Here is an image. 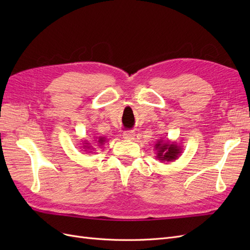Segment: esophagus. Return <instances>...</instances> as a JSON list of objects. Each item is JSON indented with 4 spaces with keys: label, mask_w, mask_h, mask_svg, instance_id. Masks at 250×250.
<instances>
[{
    "label": "esophagus",
    "mask_w": 250,
    "mask_h": 250,
    "mask_svg": "<svg viewBox=\"0 0 250 250\" xmlns=\"http://www.w3.org/2000/svg\"><path fill=\"white\" fill-rule=\"evenodd\" d=\"M135 137V132L131 131V130H128V131H124L123 132V138L125 140H133Z\"/></svg>",
    "instance_id": "obj_1"
}]
</instances>
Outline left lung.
<instances>
[{"mask_svg": "<svg viewBox=\"0 0 250 250\" xmlns=\"http://www.w3.org/2000/svg\"><path fill=\"white\" fill-rule=\"evenodd\" d=\"M155 149L157 150L156 157L162 162H172L176 160L181 153V148L175 143H164L163 140H160L156 143Z\"/></svg>", "mask_w": 250, "mask_h": 250, "instance_id": "obj_1", "label": "left lung"}]
</instances>
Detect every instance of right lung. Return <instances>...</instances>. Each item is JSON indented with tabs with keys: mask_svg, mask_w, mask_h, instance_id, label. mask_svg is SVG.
Listing matches in <instances>:
<instances>
[{
	"mask_svg": "<svg viewBox=\"0 0 250 250\" xmlns=\"http://www.w3.org/2000/svg\"><path fill=\"white\" fill-rule=\"evenodd\" d=\"M97 140H98V141H97V143L99 144V145H102V144L105 142V139H104V138H102V137H101V138H98ZM85 144H87V143H85ZM83 147H86V148L88 149V148H90L92 146H87V145H86V146H83Z\"/></svg>",
	"mask_w": 250,
	"mask_h": 250,
	"instance_id": "1",
	"label": "right lung"
}]
</instances>
